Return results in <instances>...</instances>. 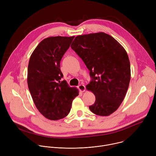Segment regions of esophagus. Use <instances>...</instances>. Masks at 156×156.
Returning a JSON list of instances; mask_svg holds the SVG:
<instances>
[{
	"mask_svg": "<svg viewBox=\"0 0 156 156\" xmlns=\"http://www.w3.org/2000/svg\"><path fill=\"white\" fill-rule=\"evenodd\" d=\"M78 90H80V91L81 92V93L85 91V86L83 84H80L78 86Z\"/></svg>",
	"mask_w": 156,
	"mask_h": 156,
	"instance_id": "obj_1",
	"label": "esophagus"
}]
</instances>
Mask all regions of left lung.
<instances>
[{
  "label": "left lung",
  "instance_id": "left-lung-1",
  "mask_svg": "<svg viewBox=\"0 0 156 156\" xmlns=\"http://www.w3.org/2000/svg\"><path fill=\"white\" fill-rule=\"evenodd\" d=\"M71 48L83 60L92 78L86 89L94 94L96 101L89 108L98 115L112 114L123 101L131 78L126 51L102 32L77 36Z\"/></svg>",
  "mask_w": 156,
  "mask_h": 156
}]
</instances>
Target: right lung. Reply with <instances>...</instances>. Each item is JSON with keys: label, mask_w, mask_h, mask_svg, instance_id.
Segmentation results:
<instances>
[{"label": "right lung", "mask_w": 156, "mask_h": 156, "mask_svg": "<svg viewBox=\"0 0 156 156\" xmlns=\"http://www.w3.org/2000/svg\"><path fill=\"white\" fill-rule=\"evenodd\" d=\"M75 36L49 37L43 39L32 53L27 82L34 103L46 119L57 120L70 112L79 91L62 81L60 61Z\"/></svg>", "instance_id": "add662e5"}]
</instances>
